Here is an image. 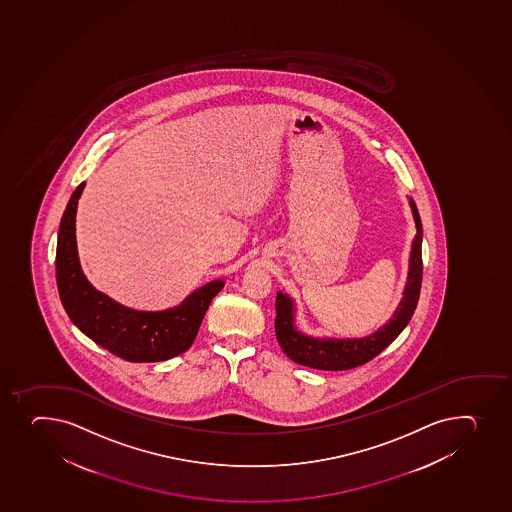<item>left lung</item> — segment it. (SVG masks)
Listing matches in <instances>:
<instances>
[{"instance_id":"8db88e82","label":"left lung","mask_w":512,"mask_h":512,"mask_svg":"<svg viewBox=\"0 0 512 512\" xmlns=\"http://www.w3.org/2000/svg\"><path fill=\"white\" fill-rule=\"evenodd\" d=\"M413 218L417 223V237L411 250L410 272L406 282L405 296L400 306L391 317L390 322L381 327L380 331L363 339H321L309 338L294 327V304L284 294H277L275 301V334L279 339L280 348L292 361L324 371H344L358 368L378 356L388 348L410 322L413 312L417 309L420 287H422V222L418 215L415 201H410Z\"/></svg>"}]
</instances>
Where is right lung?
Here are the masks:
<instances>
[{
  "label": "right lung",
  "instance_id": "1",
  "mask_svg": "<svg viewBox=\"0 0 512 512\" xmlns=\"http://www.w3.org/2000/svg\"><path fill=\"white\" fill-rule=\"evenodd\" d=\"M84 186L80 183L70 196L58 228V294L70 321L94 343L132 363L164 361L185 353L195 341L211 299L225 282H210L181 306L163 312L132 311L95 290L82 274L75 243V211Z\"/></svg>",
  "mask_w": 512,
  "mask_h": 512
}]
</instances>
